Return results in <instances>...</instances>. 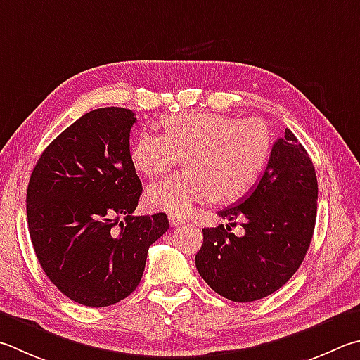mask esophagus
Segmentation results:
<instances>
[{
    "label": "esophagus",
    "mask_w": 360,
    "mask_h": 360,
    "mask_svg": "<svg viewBox=\"0 0 360 360\" xmlns=\"http://www.w3.org/2000/svg\"><path fill=\"white\" fill-rule=\"evenodd\" d=\"M168 220H169V225H172V226H181V225L186 224V219L179 217V215H169Z\"/></svg>",
    "instance_id": "obj_1"
}]
</instances>
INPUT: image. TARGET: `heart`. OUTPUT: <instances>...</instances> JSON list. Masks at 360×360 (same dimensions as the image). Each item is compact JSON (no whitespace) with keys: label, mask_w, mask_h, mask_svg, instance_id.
Wrapping results in <instances>:
<instances>
[{"label":"heart","mask_w":360,"mask_h":360,"mask_svg":"<svg viewBox=\"0 0 360 360\" xmlns=\"http://www.w3.org/2000/svg\"><path fill=\"white\" fill-rule=\"evenodd\" d=\"M269 149V130L257 117L184 112L167 117L163 135L140 134L129 155L132 167L145 176L167 173L185 155L184 172L153 182L145 201L155 211L186 215L209 197L215 202H231L245 195Z\"/></svg>","instance_id":"1"}]
</instances>
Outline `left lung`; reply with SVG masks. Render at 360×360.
I'll list each match as a JSON object with an SVG mask.
<instances>
[{
	"mask_svg": "<svg viewBox=\"0 0 360 360\" xmlns=\"http://www.w3.org/2000/svg\"><path fill=\"white\" fill-rule=\"evenodd\" d=\"M315 167L290 129L274 143L257 187L239 205L219 211L231 224L202 230L195 257L200 276L233 302L263 299L288 282L309 250L316 221ZM236 218L246 230L231 233Z\"/></svg>",
	"mask_w": 360,
	"mask_h": 360,
	"instance_id": "obj_1",
	"label": "left lung"
}]
</instances>
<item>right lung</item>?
I'll return each instance as SVG.
<instances>
[{
  "label": "right lung",
  "mask_w": 360,
  "mask_h": 360,
  "mask_svg": "<svg viewBox=\"0 0 360 360\" xmlns=\"http://www.w3.org/2000/svg\"><path fill=\"white\" fill-rule=\"evenodd\" d=\"M132 110L97 108L45 148L26 192L36 257L64 296L107 307L139 286L167 214L134 215L141 181L130 163Z\"/></svg>",
  "instance_id": "right-lung-1"
}]
</instances>
